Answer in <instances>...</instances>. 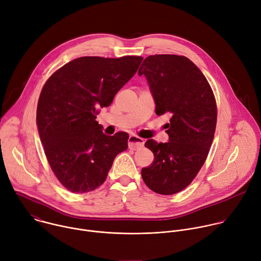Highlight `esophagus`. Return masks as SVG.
I'll list each match as a JSON object with an SVG mask.
<instances>
[{
  "mask_svg": "<svg viewBox=\"0 0 261 261\" xmlns=\"http://www.w3.org/2000/svg\"><path fill=\"white\" fill-rule=\"evenodd\" d=\"M143 144H144V140L141 137H138L136 135H131L128 139V146L130 150L137 151L143 146Z\"/></svg>",
  "mask_w": 261,
  "mask_h": 261,
  "instance_id": "34e87169",
  "label": "esophagus"
}]
</instances>
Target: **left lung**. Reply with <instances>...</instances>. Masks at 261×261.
Masks as SVG:
<instances>
[{
    "label": "left lung",
    "instance_id": "8db88e82",
    "mask_svg": "<svg viewBox=\"0 0 261 261\" xmlns=\"http://www.w3.org/2000/svg\"><path fill=\"white\" fill-rule=\"evenodd\" d=\"M138 74L147 80L156 114L171 117L168 142H145L154 161L141 176L152 191L172 195L188 187L206 160L217 124L216 99L202 72L184 56L147 57Z\"/></svg>",
    "mask_w": 261,
    "mask_h": 261
}]
</instances>
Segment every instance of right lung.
Segmentation results:
<instances>
[{"mask_svg":"<svg viewBox=\"0 0 261 261\" xmlns=\"http://www.w3.org/2000/svg\"><path fill=\"white\" fill-rule=\"evenodd\" d=\"M142 57H82L46 81L37 105V126L46 159L57 178L73 193H87L105 181L129 135L103 134L100 108L136 73Z\"/></svg>","mask_w":261,"mask_h":261,"instance_id":"right-lung-1","label":"right lung"}]
</instances>
